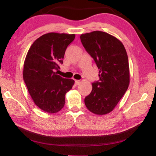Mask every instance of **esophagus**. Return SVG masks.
Masks as SVG:
<instances>
[{
  "instance_id": "1",
  "label": "esophagus",
  "mask_w": 156,
  "mask_h": 156,
  "mask_svg": "<svg viewBox=\"0 0 156 156\" xmlns=\"http://www.w3.org/2000/svg\"><path fill=\"white\" fill-rule=\"evenodd\" d=\"M80 80H75V84H76V85H78V84H80Z\"/></svg>"
}]
</instances>
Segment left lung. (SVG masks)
<instances>
[{
	"label": "left lung",
	"instance_id": "obj_1",
	"mask_svg": "<svg viewBox=\"0 0 156 156\" xmlns=\"http://www.w3.org/2000/svg\"><path fill=\"white\" fill-rule=\"evenodd\" d=\"M84 49L98 68L99 80L92 83V91L84 98L91 112L105 115L114 109L129 84V60L123 44L106 32L100 31L81 34Z\"/></svg>",
	"mask_w": 156,
	"mask_h": 156
}]
</instances>
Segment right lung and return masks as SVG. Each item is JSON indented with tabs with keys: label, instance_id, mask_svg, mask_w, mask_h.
<instances>
[{
	"label": "right lung",
	"instance_id": "right-lung-1",
	"mask_svg": "<svg viewBox=\"0 0 156 156\" xmlns=\"http://www.w3.org/2000/svg\"><path fill=\"white\" fill-rule=\"evenodd\" d=\"M75 34L48 33L34 42L26 56L23 80L37 107L54 113L65 104V96L74 80L57 75L63 63L65 51L74 40Z\"/></svg>",
	"mask_w": 156,
	"mask_h": 156
}]
</instances>
